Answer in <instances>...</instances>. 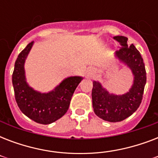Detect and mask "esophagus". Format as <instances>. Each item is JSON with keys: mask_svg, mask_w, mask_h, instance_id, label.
I'll list each match as a JSON object with an SVG mask.
<instances>
[{"mask_svg": "<svg viewBox=\"0 0 158 158\" xmlns=\"http://www.w3.org/2000/svg\"><path fill=\"white\" fill-rule=\"evenodd\" d=\"M92 72H93L92 69H89V74H88V76H90V75H91Z\"/></svg>", "mask_w": 158, "mask_h": 158, "instance_id": "1", "label": "esophagus"}]
</instances>
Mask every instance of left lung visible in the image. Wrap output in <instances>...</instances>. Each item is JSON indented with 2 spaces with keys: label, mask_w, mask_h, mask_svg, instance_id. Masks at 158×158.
<instances>
[{
  "label": "left lung",
  "mask_w": 158,
  "mask_h": 158,
  "mask_svg": "<svg viewBox=\"0 0 158 158\" xmlns=\"http://www.w3.org/2000/svg\"><path fill=\"white\" fill-rule=\"evenodd\" d=\"M113 38L121 46L120 50L115 52V56L131 69L134 83L126 94L115 95L109 94L99 82L94 81L92 99L94 112L98 117L109 122H119L130 116L139 108L147 77L143 60L135 45L128 46V38L124 36Z\"/></svg>",
  "instance_id": "obj_1"
}]
</instances>
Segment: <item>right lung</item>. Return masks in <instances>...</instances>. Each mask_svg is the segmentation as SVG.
I'll list each match as a JSON object with an SVG mask.
<instances>
[{
  "instance_id": "add662e5",
  "label": "right lung",
  "mask_w": 158,
  "mask_h": 158,
  "mask_svg": "<svg viewBox=\"0 0 158 158\" xmlns=\"http://www.w3.org/2000/svg\"><path fill=\"white\" fill-rule=\"evenodd\" d=\"M33 43H28L19 54L15 64L12 74L15 97L18 106L26 116L39 124L48 125L66 113L74 90L83 78L68 77L48 93L34 90L26 82L24 71V62Z\"/></svg>"
}]
</instances>
